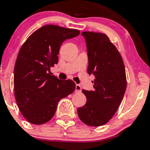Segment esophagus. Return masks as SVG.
<instances>
[{
	"mask_svg": "<svg viewBox=\"0 0 150 150\" xmlns=\"http://www.w3.org/2000/svg\"><path fill=\"white\" fill-rule=\"evenodd\" d=\"M81 89H82V88H81V85L76 84V86H75V92H81Z\"/></svg>",
	"mask_w": 150,
	"mask_h": 150,
	"instance_id": "1",
	"label": "esophagus"
}]
</instances>
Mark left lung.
Here are the masks:
<instances>
[{
    "mask_svg": "<svg viewBox=\"0 0 150 150\" xmlns=\"http://www.w3.org/2000/svg\"><path fill=\"white\" fill-rule=\"evenodd\" d=\"M86 42L88 66L87 72L95 77L94 91H82L86 103L78 108L80 120L88 126L108 122L118 109L127 87L125 69L121 54L105 34L83 31Z\"/></svg>",
    "mask_w": 150,
    "mask_h": 150,
    "instance_id": "1",
    "label": "left lung"
}]
</instances>
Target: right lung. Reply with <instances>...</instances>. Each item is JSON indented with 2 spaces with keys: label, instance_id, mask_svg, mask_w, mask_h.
I'll return each mask as SVG.
<instances>
[{
  "label": "right lung",
  "instance_id": "obj_1",
  "mask_svg": "<svg viewBox=\"0 0 150 150\" xmlns=\"http://www.w3.org/2000/svg\"><path fill=\"white\" fill-rule=\"evenodd\" d=\"M80 34V30L47 25L33 32L22 45L14 66V97L28 122L42 125L56 113L59 100L72 94L75 83L51 75L59 62L62 42Z\"/></svg>",
  "mask_w": 150,
  "mask_h": 150
}]
</instances>
